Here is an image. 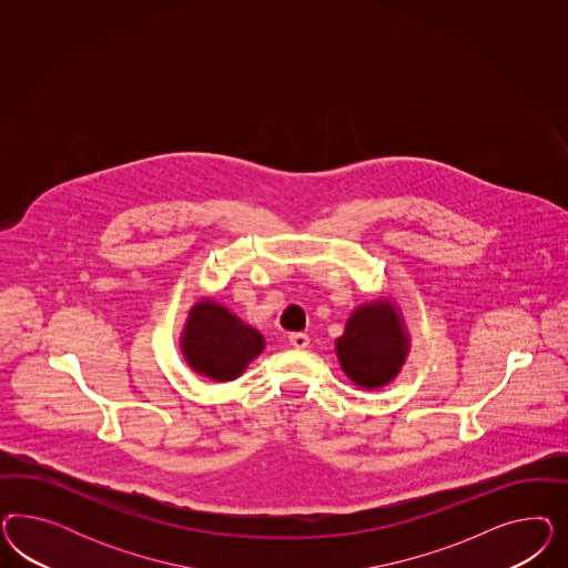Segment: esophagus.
<instances>
[{
  "label": "esophagus",
  "instance_id": "obj_1",
  "mask_svg": "<svg viewBox=\"0 0 568 568\" xmlns=\"http://www.w3.org/2000/svg\"><path fill=\"white\" fill-rule=\"evenodd\" d=\"M290 344L297 347V349H306L310 345V337L306 333H293V335H290Z\"/></svg>",
  "mask_w": 568,
  "mask_h": 568
}]
</instances>
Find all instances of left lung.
I'll return each mask as SVG.
<instances>
[{
	"label": "left lung",
	"instance_id": "1",
	"mask_svg": "<svg viewBox=\"0 0 568 568\" xmlns=\"http://www.w3.org/2000/svg\"><path fill=\"white\" fill-rule=\"evenodd\" d=\"M410 333L392 297H377L356 306L335 339L339 366L354 385L378 389L402 373L410 352Z\"/></svg>",
	"mask_w": 568,
	"mask_h": 568
}]
</instances>
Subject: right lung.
Wrapping results in <instances>:
<instances>
[{
    "instance_id": "right-lung-1",
    "label": "right lung",
    "mask_w": 568,
    "mask_h": 568,
    "mask_svg": "<svg viewBox=\"0 0 568 568\" xmlns=\"http://www.w3.org/2000/svg\"><path fill=\"white\" fill-rule=\"evenodd\" d=\"M179 347L193 373L214 383H226L243 375L247 364L264 352L266 342L258 328L204 295L187 312Z\"/></svg>"
}]
</instances>
